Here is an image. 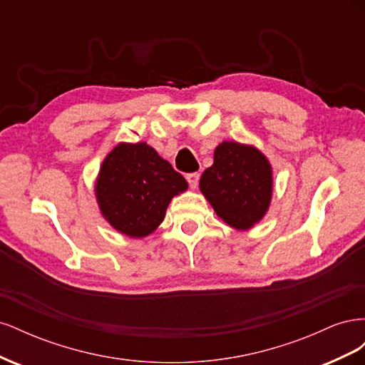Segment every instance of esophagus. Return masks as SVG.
I'll use <instances>...</instances> for the list:
<instances>
[{
	"label": "esophagus",
	"mask_w": 365,
	"mask_h": 365,
	"mask_svg": "<svg viewBox=\"0 0 365 365\" xmlns=\"http://www.w3.org/2000/svg\"><path fill=\"white\" fill-rule=\"evenodd\" d=\"M185 180H187V182H189V185H190V189L192 190H195L196 187H197V181H200V173H189L185 176Z\"/></svg>",
	"instance_id": "obj_1"
}]
</instances>
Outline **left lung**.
<instances>
[{
  "label": "left lung",
  "instance_id": "8db88e82",
  "mask_svg": "<svg viewBox=\"0 0 365 365\" xmlns=\"http://www.w3.org/2000/svg\"><path fill=\"white\" fill-rule=\"evenodd\" d=\"M274 189L272 165L252 145L222 141L215 149L213 165L204 170L200 190L225 224L250 230L264 217Z\"/></svg>",
  "mask_w": 365,
  "mask_h": 365
}]
</instances>
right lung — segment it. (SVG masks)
<instances>
[{"label":"right lung","instance_id":"right-lung-1","mask_svg":"<svg viewBox=\"0 0 365 365\" xmlns=\"http://www.w3.org/2000/svg\"><path fill=\"white\" fill-rule=\"evenodd\" d=\"M189 184L146 141H121L101 164L94 182L96 201L106 222L118 233L141 239L152 235L172 197Z\"/></svg>","mask_w":365,"mask_h":365}]
</instances>
